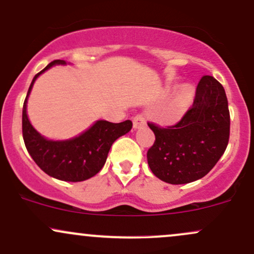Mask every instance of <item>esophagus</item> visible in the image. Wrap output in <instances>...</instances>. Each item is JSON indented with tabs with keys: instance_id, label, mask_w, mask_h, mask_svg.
I'll return each mask as SVG.
<instances>
[{
	"instance_id": "obj_1",
	"label": "esophagus",
	"mask_w": 254,
	"mask_h": 254,
	"mask_svg": "<svg viewBox=\"0 0 254 254\" xmlns=\"http://www.w3.org/2000/svg\"><path fill=\"white\" fill-rule=\"evenodd\" d=\"M145 118L141 115V114H138V115H135L134 118H133V127L134 128H139L141 126H144L145 125Z\"/></svg>"
}]
</instances>
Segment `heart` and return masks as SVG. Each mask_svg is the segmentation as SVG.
<instances>
[{
    "label": "heart",
    "mask_w": 254,
    "mask_h": 254,
    "mask_svg": "<svg viewBox=\"0 0 254 254\" xmlns=\"http://www.w3.org/2000/svg\"><path fill=\"white\" fill-rule=\"evenodd\" d=\"M193 98V92L189 86H181L180 89L174 93L170 101L168 102L165 110L162 115L163 124H174L184 115L189 108Z\"/></svg>",
    "instance_id": "obj_1"
}]
</instances>
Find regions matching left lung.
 I'll list each match as a JSON object with an SVG mask.
<instances>
[{
    "mask_svg": "<svg viewBox=\"0 0 254 254\" xmlns=\"http://www.w3.org/2000/svg\"><path fill=\"white\" fill-rule=\"evenodd\" d=\"M155 142L147 151L151 172L162 181L199 180L215 167L229 141L230 115L223 86L211 75L198 82L192 107L173 126L147 122Z\"/></svg>",
    "mask_w": 254,
    "mask_h": 254,
    "instance_id": "1",
    "label": "left lung"
}]
</instances>
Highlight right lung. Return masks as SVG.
I'll return each mask as SVG.
<instances>
[{
    "instance_id": "add662e5",
    "label": "right lung",
    "mask_w": 254,
    "mask_h": 254,
    "mask_svg": "<svg viewBox=\"0 0 254 254\" xmlns=\"http://www.w3.org/2000/svg\"><path fill=\"white\" fill-rule=\"evenodd\" d=\"M64 64V60L50 62L37 73L28 89L22 107V138L25 146L36 164L44 173L62 181H84L95 176L103 168L113 142L132 128V121L120 124L97 121L90 129L76 138L65 141H53L43 138L30 124L26 114L27 97L39 74L54 64Z\"/></svg>"
}]
</instances>
